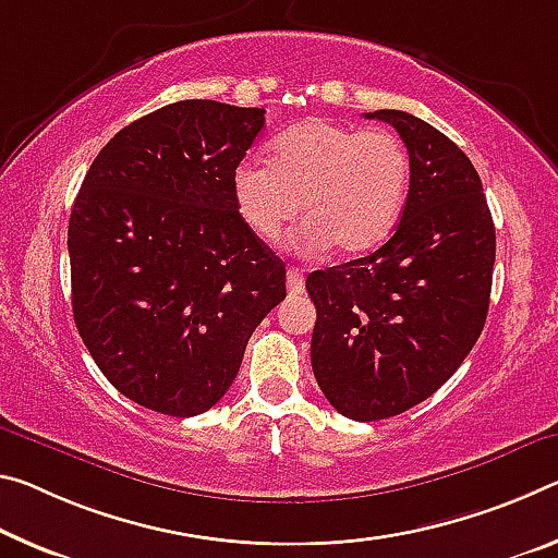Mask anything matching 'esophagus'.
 <instances>
[{"label": "esophagus", "mask_w": 558, "mask_h": 558, "mask_svg": "<svg viewBox=\"0 0 558 558\" xmlns=\"http://www.w3.org/2000/svg\"><path fill=\"white\" fill-rule=\"evenodd\" d=\"M286 286L290 290V295H298L305 290V278H303V270L300 268H288V278H286Z\"/></svg>", "instance_id": "obj_1"}]
</instances>
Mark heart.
Segmentation results:
<instances>
[{
  "mask_svg": "<svg viewBox=\"0 0 558 558\" xmlns=\"http://www.w3.org/2000/svg\"><path fill=\"white\" fill-rule=\"evenodd\" d=\"M412 161L390 129H350L325 119L295 123L272 146L268 161L238 163L233 196L251 231L276 241L305 210L290 245L320 255L373 251L400 223Z\"/></svg>",
  "mask_w": 558,
  "mask_h": 558,
  "instance_id": "heart-1",
  "label": "heart"
}]
</instances>
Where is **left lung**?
<instances>
[{"mask_svg":"<svg viewBox=\"0 0 558 558\" xmlns=\"http://www.w3.org/2000/svg\"><path fill=\"white\" fill-rule=\"evenodd\" d=\"M390 123L412 161L395 235L365 258L315 270L311 360L335 410L387 420L435 395L470 355L489 311L497 235L480 173L441 131L407 111Z\"/></svg>","mask_w":558,"mask_h":558,"instance_id":"obj_1","label":"left lung"}]
</instances>
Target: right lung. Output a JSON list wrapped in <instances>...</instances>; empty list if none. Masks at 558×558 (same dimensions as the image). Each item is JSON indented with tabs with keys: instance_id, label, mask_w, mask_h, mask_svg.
Instances as JSON below:
<instances>
[{
	"instance_id": "add662e5",
	"label": "right lung",
	"mask_w": 558,
	"mask_h": 558,
	"mask_svg": "<svg viewBox=\"0 0 558 558\" xmlns=\"http://www.w3.org/2000/svg\"><path fill=\"white\" fill-rule=\"evenodd\" d=\"M263 126L265 109L168 104L101 148L74 201L78 335L104 377L146 410H210L286 298V263L233 196V171Z\"/></svg>"
}]
</instances>
